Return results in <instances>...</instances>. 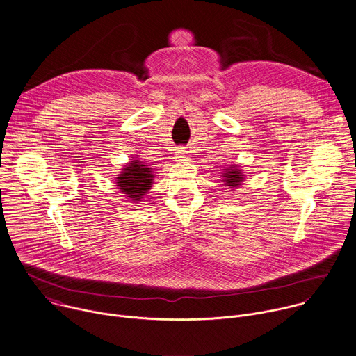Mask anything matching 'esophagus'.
<instances>
[{"mask_svg": "<svg viewBox=\"0 0 356 356\" xmlns=\"http://www.w3.org/2000/svg\"><path fill=\"white\" fill-rule=\"evenodd\" d=\"M187 158H188V155H187V151H186L184 148H179V149H176V155H175V159H176L177 162H181V161H187Z\"/></svg>", "mask_w": 356, "mask_h": 356, "instance_id": "obj_1", "label": "esophagus"}]
</instances>
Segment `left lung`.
<instances>
[{"label": "left lung", "mask_w": 356, "mask_h": 356, "mask_svg": "<svg viewBox=\"0 0 356 356\" xmlns=\"http://www.w3.org/2000/svg\"><path fill=\"white\" fill-rule=\"evenodd\" d=\"M222 170L223 172L220 173V177H222L220 181L223 183V186H227L230 190L239 188L245 181V175L239 165H229L226 169H222Z\"/></svg>", "instance_id": "1"}]
</instances>
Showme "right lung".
Returning <instances> with one entry per match:
<instances>
[{"mask_svg": "<svg viewBox=\"0 0 356 356\" xmlns=\"http://www.w3.org/2000/svg\"><path fill=\"white\" fill-rule=\"evenodd\" d=\"M155 172L140 159H131L114 179L117 188L133 202L143 201L154 184Z\"/></svg>", "mask_w": 356, "mask_h": 356, "instance_id": "add662e5", "label": "right lung"}]
</instances>
